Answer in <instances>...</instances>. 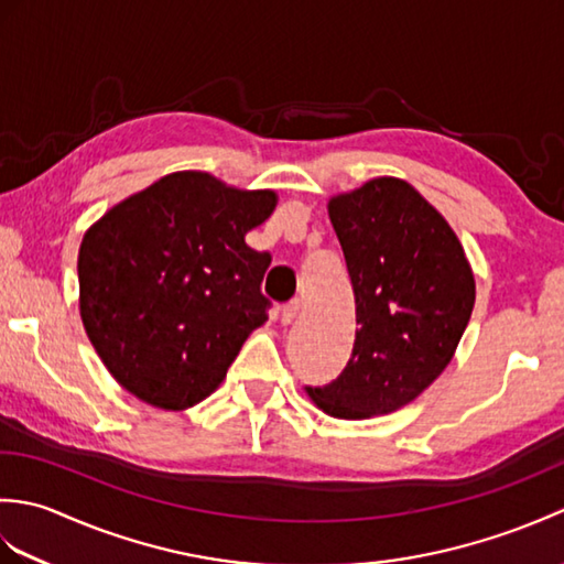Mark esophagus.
<instances>
[{
	"mask_svg": "<svg viewBox=\"0 0 564 564\" xmlns=\"http://www.w3.org/2000/svg\"><path fill=\"white\" fill-rule=\"evenodd\" d=\"M297 313H301V301H291L289 305L281 307V322L283 325H293Z\"/></svg>",
	"mask_w": 564,
	"mask_h": 564,
	"instance_id": "1",
	"label": "esophagus"
}]
</instances>
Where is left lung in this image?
<instances>
[{
  "label": "left lung",
  "mask_w": 564,
  "mask_h": 564,
  "mask_svg": "<svg viewBox=\"0 0 564 564\" xmlns=\"http://www.w3.org/2000/svg\"><path fill=\"white\" fill-rule=\"evenodd\" d=\"M356 297V341L337 380L307 394L322 412L368 419L419 398L451 364L475 279L443 215L402 178L329 200Z\"/></svg>",
  "instance_id": "8db88e82"
}]
</instances>
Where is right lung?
Wrapping results in <instances>:
<instances>
[{
	"instance_id": "add662e5",
	"label": "right lung",
	"mask_w": 564,
	"mask_h": 564,
	"mask_svg": "<svg viewBox=\"0 0 564 564\" xmlns=\"http://www.w3.org/2000/svg\"><path fill=\"white\" fill-rule=\"evenodd\" d=\"M275 208L273 191H239L174 172L118 203L82 239L79 313L109 373L138 400L186 410L220 386L267 322L271 254L245 235Z\"/></svg>"
}]
</instances>
